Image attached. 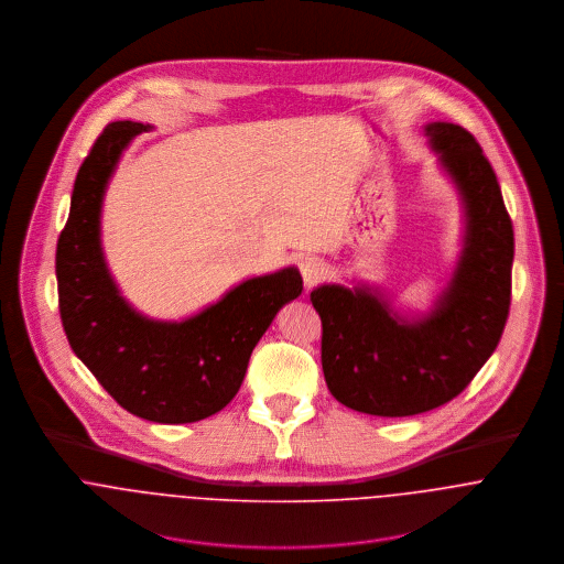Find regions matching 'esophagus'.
Here are the masks:
<instances>
[{
	"label": "esophagus",
	"instance_id": "34e87169",
	"mask_svg": "<svg viewBox=\"0 0 564 564\" xmlns=\"http://www.w3.org/2000/svg\"><path fill=\"white\" fill-rule=\"evenodd\" d=\"M300 271H302L304 284L311 289V286H315L317 282H322L323 278L327 275V264H325V260L319 258V256H306L300 262Z\"/></svg>",
	"mask_w": 564,
	"mask_h": 564
}]
</instances>
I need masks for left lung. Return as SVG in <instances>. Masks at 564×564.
I'll use <instances>...</instances> for the list:
<instances>
[{"label":"left lung","instance_id":"left-lung-1","mask_svg":"<svg viewBox=\"0 0 564 564\" xmlns=\"http://www.w3.org/2000/svg\"><path fill=\"white\" fill-rule=\"evenodd\" d=\"M423 134L465 217L447 286L427 313L414 315L367 282L322 284L311 293L329 393L376 416H410L460 395L495 351L510 311L514 232L497 175L465 128L432 121Z\"/></svg>","mask_w":564,"mask_h":564}]
</instances>
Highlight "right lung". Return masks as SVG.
Segmentation results:
<instances>
[{"mask_svg": "<svg viewBox=\"0 0 564 564\" xmlns=\"http://www.w3.org/2000/svg\"><path fill=\"white\" fill-rule=\"evenodd\" d=\"M148 130L108 123L82 162L56 247L58 308L72 349L115 402L154 423H193L232 402L256 343L304 286L297 267H284L242 280L180 322L130 306L104 256L101 206L121 154Z\"/></svg>", "mask_w": 564, "mask_h": 564, "instance_id": "1", "label": "right lung"}]
</instances>
